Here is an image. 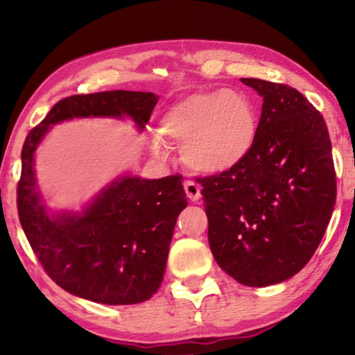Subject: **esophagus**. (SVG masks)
I'll return each instance as SVG.
<instances>
[{
	"mask_svg": "<svg viewBox=\"0 0 355 355\" xmlns=\"http://www.w3.org/2000/svg\"><path fill=\"white\" fill-rule=\"evenodd\" d=\"M184 191H186V196L193 202L200 198V186H198L197 182L191 181V179H187V181L184 182Z\"/></svg>",
	"mask_w": 355,
	"mask_h": 355,
	"instance_id": "1",
	"label": "esophagus"
}]
</instances>
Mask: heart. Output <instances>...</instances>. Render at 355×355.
Masks as SVG:
<instances>
[{
  "label": "heart",
  "instance_id": "obj_1",
  "mask_svg": "<svg viewBox=\"0 0 355 355\" xmlns=\"http://www.w3.org/2000/svg\"><path fill=\"white\" fill-rule=\"evenodd\" d=\"M259 116L242 92L211 90L193 94L168 110L159 135L182 144V159L202 173H221L239 164L254 147ZM155 152L164 150L155 144Z\"/></svg>",
  "mask_w": 355,
  "mask_h": 355
}]
</instances>
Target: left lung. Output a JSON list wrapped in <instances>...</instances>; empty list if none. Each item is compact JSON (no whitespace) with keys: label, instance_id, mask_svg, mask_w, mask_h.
Segmentation results:
<instances>
[{"label":"left lung","instance_id":"left-lung-1","mask_svg":"<svg viewBox=\"0 0 355 355\" xmlns=\"http://www.w3.org/2000/svg\"><path fill=\"white\" fill-rule=\"evenodd\" d=\"M241 80L263 96L254 147L200 184L216 263L237 283L263 288L312 259L336 203V173L327 123L299 90Z\"/></svg>","mask_w":355,"mask_h":355}]
</instances>
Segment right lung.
<instances>
[{"label": "right lung", "mask_w": 355, "mask_h": 355, "mask_svg": "<svg viewBox=\"0 0 355 355\" xmlns=\"http://www.w3.org/2000/svg\"><path fill=\"white\" fill-rule=\"evenodd\" d=\"M150 92L111 90L58 101L27 134L17 182V213L28 244L55 283L77 297L108 305L139 304L163 281L176 220L187 205L181 174L121 178L84 213L50 216L33 178V153L50 124L84 116H130L140 129L157 105Z\"/></svg>", "instance_id": "1"}]
</instances>
